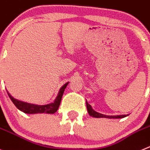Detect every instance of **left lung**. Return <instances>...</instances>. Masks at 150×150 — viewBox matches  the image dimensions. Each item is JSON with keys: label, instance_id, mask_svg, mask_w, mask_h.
I'll return each mask as SVG.
<instances>
[{"label": "left lung", "instance_id": "1", "mask_svg": "<svg viewBox=\"0 0 150 150\" xmlns=\"http://www.w3.org/2000/svg\"><path fill=\"white\" fill-rule=\"evenodd\" d=\"M86 104H87V111H88V114H90L91 117H96V118H102V117H105V118H109V119H120V118H123V117H127V116L129 115V114H127V115H117V116L105 115V114H99V113H98V112L95 111L92 108L91 105H90L87 101H86Z\"/></svg>", "mask_w": 150, "mask_h": 150}]
</instances>
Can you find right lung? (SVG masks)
Masks as SVG:
<instances>
[{
  "instance_id": "right-lung-1",
  "label": "right lung",
  "mask_w": 150,
  "mask_h": 150,
  "mask_svg": "<svg viewBox=\"0 0 150 150\" xmlns=\"http://www.w3.org/2000/svg\"><path fill=\"white\" fill-rule=\"evenodd\" d=\"M69 82L63 85V87L60 89L57 96L56 97L55 100L52 103L48 104V105H33V104L27 103L25 102H21V101H18L16 98H13L10 94L7 92L8 96H9L12 102H13L16 107L20 110L21 111L24 112L25 114H42V113H45V114H54L57 110H58V108L60 106V102H61V98L63 96V94L64 93L66 87L68 85Z\"/></svg>"
}]
</instances>
